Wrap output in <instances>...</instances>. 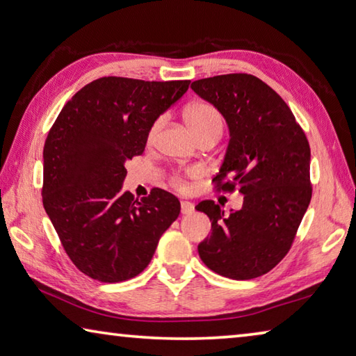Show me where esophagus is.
<instances>
[{"mask_svg":"<svg viewBox=\"0 0 356 356\" xmlns=\"http://www.w3.org/2000/svg\"><path fill=\"white\" fill-rule=\"evenodd\" d=\"M180 210H182L184 215H190L195 212V206L190 201H182L180 202Z\"/></svg>","mask_w":356,"mask_h":356,"instance_id":"esophagus-1","label":"esophagus"}]
</instances>
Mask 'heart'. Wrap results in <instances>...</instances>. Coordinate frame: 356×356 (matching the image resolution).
Listing matches in <instances>:
<instances>
[{"instance_id":"heart-1","label":"heart","mask_w":356,"mask_h":356,"mask_svg":"<svg viewBox=\"0 0 356 356\" xmlns=\"http://www.w3.org/2000/svg\"><path fill=\"white\" fill-rule=\"evenodd\" d=\"M185 120L186 125H188L190 130L196 135V138H200L202 135L209 134V131H218L221 135L222 130V120L218 111L215 110L212 105L209 104H193L185 111ZM160 127V122H155L152 125V129L149 131V140H152L155 136L156 130ZM196 171L190 170L186 172V176H195ZM172 182L179 188H185V180L182 176H176L172 179Z\"/></svg>"}]
</instances>
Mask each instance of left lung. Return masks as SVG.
<instances>
[{"label": "left lung", "mask_w": 356, "mask_h": 356, "mask_svg": "<svg viewBox=\"0 0 356 356\" xmlns=\"http://www.w3.org/2000/svg\"><path fill=\"white\" fill-rule=\"evenodd\" d=\"M191 89L222 114L231 136L212 182L243 195L242 209L229 213L213 201L197 204L212 221L200 257L226 278H257L284 259L309 206L308 138L286 102L254 75L202 78Z\"/></svg>", "instance_id": "obj_1"}]
</instances>
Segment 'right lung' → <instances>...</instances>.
I'll return each mask as SVG.
<instances>
[{
	"label": "right lung",
	"mask_w": 356,
	"mask_h": 356,
	"mask_svg": "<svg viewBox=\"0 0 356 356\" xmlns=\"http://www.w3.org/2000/svg\"><path fill=\"white\" fill-rule=\"evenodd\" d=\"M188 86L99 78L64 105L48 131L42 202L70 261L89 278H135L177 220L180 202L171 193L154 188L138 201L122 182L125 163L144 152L155 120Z\"/></svg>",
	"instance_id": "1"
}]
</instances>
